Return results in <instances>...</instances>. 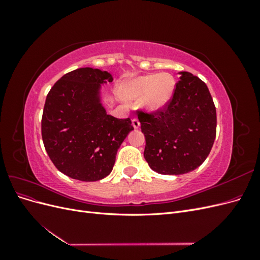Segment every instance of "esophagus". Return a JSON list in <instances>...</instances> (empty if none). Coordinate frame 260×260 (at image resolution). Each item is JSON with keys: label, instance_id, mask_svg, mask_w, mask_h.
<instances>
[{"label": "esophagus", "instance_id": "34e87169", "mask_svg": "<svg viewBox=\"0 0 260 260\" xmlns=\"http://www.w3.org/2000/svg\"><path fill=\"white\" fill-rule=\"evenodd\" d=\"M132 125H133V128H135V129H139L140 128V121H139V119H137V118H133V119H132Z\"/></svg>", "mask_w": 260, "mask_h": 260}]
</instances>
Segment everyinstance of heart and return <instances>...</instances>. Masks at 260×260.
Here are the masks:
<instances>
[{
    "instance_id": "heart-1",
    "label": "heart",
    "mask_w": 260,
    "mask_h": 260,
    "mask_svg": "<svg viewBox=\"0 0 260 260\" xmlns=\"http://www.w3.org/2000/svg\"><path fill=\"white\" fill-rule=\"evenodd\" d=\"M176 80L170 74H148L124 82L120 95L127 102L141 101L143 111L156 114L166 107L174 95Z\"/></svg>"
}]
</instances>
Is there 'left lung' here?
I'll return each mask as SVG.
<instances>
[{
	"mask_svg": "<svg viewBox=\"0 0 260 260\" xmlns=\"http://www.w3.org/2000/svg\"><path fill=\"white\" fill-rule=\"evenodd\" d=\"M179 75L162 112L138 115L146 142L144 158L160 175H183L200 167L216 138V107L207 85L191 73Z\"/></svg>",
	"mask_w": 260,
	"mask_h": 260,
	"instance_id": "obj_1",
	"label": "left lung"
}]
</instances>
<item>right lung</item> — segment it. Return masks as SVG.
<instances>
[{"label": "right lung", "mask_w": 260, "mask_h": 260, "mask_svg": "<svg viewBox=\"0 0 260 260\" xmlns=\"http://www.w3.org/2000/svg\"><path fill=\"white\" fill-rule=\"evenodd\" d=\"M113 76L79 68L62 76L45 100L41 121L45 151L62 174L91 182L111 174L118 148L133 130L130 118L107 115L102 84Z\"/></svg>", "instance_id": "1"}]
</instances>
